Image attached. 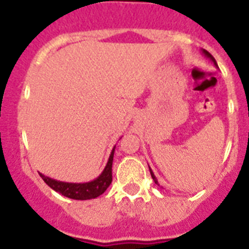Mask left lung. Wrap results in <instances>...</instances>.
<instances>
[{
  "label": "left lung",
  "instance_id": "1",
  "mask_svg": "<svg viewBox=\"0 0 249 249\" xmlns=\"http://www.w3.org/2000/svg\"><path fill=\"white\" fill-rule=\"evenodd\" d=\"M202 53L204 54V57H207V58H210L211 61H212L213 62V65L215 66V67H218V66H217V62H215V59H214V57L212 56V54L210 53V52H208V51H206V50H203V48H202ZM149 172H151V176H152V178H153V181H155V183L156 184H158V181H157V178H156V176H155V173L152 172V169H151V167H149ZM158 186H160V184H158Z\"/></svg>",
  "mask_w": 249,
  "mask_h": 249
}]
</instances>
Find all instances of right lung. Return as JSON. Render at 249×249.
<instances>
[{
	"mask_svg": "<svg viewBox=\"0 0 249 249\" xmlns=\"http://www.w3.org/2000/svg\"><path fill=\"white\" fill-rule=\"evenodd\" d=\"M114 148L112 149L109 155L107 164L97 178H94L93 181L85 182V183H72V182H62L57 181L53 178H50L47 176L39 173L43 181L48 184L53 191L58 192L59 195L68 197L72 199H78V201H86V199L96 198L98 196L102 195L112 182V162H113Z\"/></svg>",
	"mask_w": 249,
	"mask_h": 249,
	"instance_id": "obj_1",
	"label": "right lung"
}]
</instances>
